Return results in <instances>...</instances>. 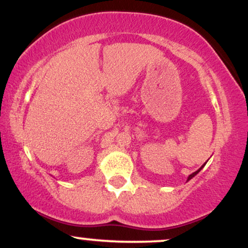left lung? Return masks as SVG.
<instances>
[{
	"label": "left lung",
	"mask_w": 248,
	"mask_h": 248,
	"mask_svg": "<svg viewBox=\"0 0 248 248\" xmlns=\"http://www.w3.org/2000/svg\"><path fill=\"white\" fill-rule=\"evenodd\" d=\"M206 163H207V162H206ZM206 163H204V164H203V166H201V168H199V169H198L197 171H195V172H193V173H191V175H189V176L187 177V182H188V180H191L192 178H193V177H194L195 175H198V173H199V172H200V171H201V169H202V168H203L204 166H206Z\"/></svg>",
	"instance_id": "obj_1"
}]
</instances>
